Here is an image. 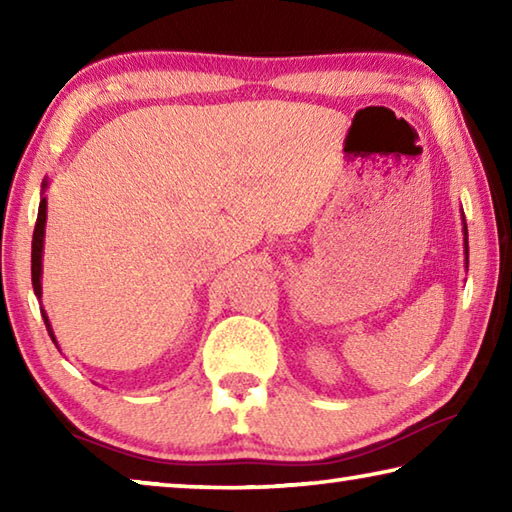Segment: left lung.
<instances>
[{"label":"left lung","instance_id":"8db88e82","mask_svg":"<svg viewBox=\"0 0 512 512\" xmlns=\"http://www.w3.org/2000/svg\"><path fill=\"white\" fill-rule=\"evenodd\" d=\"M465 221V219H463ZM463 230H465V255H467V225H463Z\"/></svg>","mask_w":512,"mask_h":512}]
</instances>
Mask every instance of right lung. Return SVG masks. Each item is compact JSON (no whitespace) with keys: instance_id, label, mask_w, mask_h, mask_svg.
<instances>
[{"instance_id":"add662e5","label":"right lung","mask_w":512,"mask_h":512,"mask_svg":"<svg viewBox=\"0 0 512 512\" xmlns=\"http://www.w3.org/2000/svg\"><path fill=\"white\" fill-rule=\"evenodd\" d=\"M45 221H47V201L42 198L40 207H38V221H36V230H33V241H31V282H33V291H36V296H42V287H40V277H42V239H45ZM42 311V318H45V325H47V332L51 336V341L56 343L54 339V332H51V325H49V318L45 314V309L40 307Z\"/></svg>"}]
</instances>
